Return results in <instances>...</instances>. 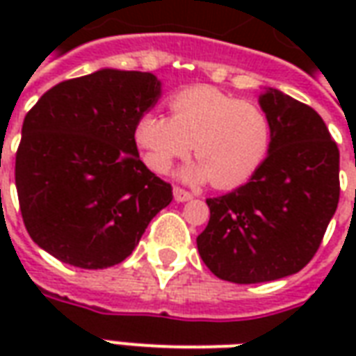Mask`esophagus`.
Instances as JSON below:
<instances>
[{
	"label": "esophagus",
	"mask_w": 356,
	"mask_h": 356,
	"mask_svg": "<svg viewBox=\"0 0 356 356\" xmlns=\"http://www.w3.org/2000/svg\"><path fill=\"white\" fill-rule=\"evenodd\" d=\"M173 196H175V200L177 202H186L193 198V194L185 191V188H181V186H173Z\"/></svg>",
	"instance_id": "esophagus-1"
}]
</instances>
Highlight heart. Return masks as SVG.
<instances>
[{
    "label": "heart",
    "instance_id": "heart-1",
    "mask_svg": "<svg viewBox=\"0 0 356 356\" xmlns=\"http://www.w3.org/2000/svg\"><path fill=\"white\" fill-rule=\"evenodd\" d=\"M170 118L145 112L133 139L156 173H168L193 148L198 162L183 170L194 183L236 188L254 177L270 148V118L259 102L234 99L211 86H194L168 99Z\"/></svg>",
    "mask_w": 356,
    "mask_h": 356
}]
</instances>
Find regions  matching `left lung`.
<instances>
[{
  "instance_id": "1",
  "label": "left lung",
  "mask_w": 356,
  "mask_h": 356,
  "mask_svg": "<svg viewBox=\"0 0 356 356\" xmlns=\"http://www.w3.org/2000/svg\"><path fill=\"white\" fill-rule=\"evenodd\" d=\"M273 127L268 156L246 185L208 198L202 261L234 284L299 273L321 248L339 202V150L316 110L268 88L259 97Z\"/></svg>"
}]
</instances>
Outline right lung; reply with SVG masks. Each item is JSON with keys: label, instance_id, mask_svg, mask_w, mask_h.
Instances as JSON below:
<instances>
[{"label": "right lung", "instance_id": "1", "mask_svg": "<svg viewBox=\"0 0 356 356\" xmlns=\"http://www.w3.org/2000/svg\"><path fill=\"white\" fill-rule=\"evenodd\" d=\"M160 97L156 76L112 70L57 83L28 110L15 162L28 234L63 263L106 268L173 198L140 162L133 127Z\"/></svg>", "mask_w": 356, "mask_h": 356}]
</instances>
